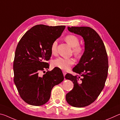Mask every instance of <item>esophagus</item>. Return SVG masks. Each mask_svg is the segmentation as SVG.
Listing matches in <instances>:
<instances>
[{
	"label": "esophagus",
	"mask_w": 120,
	"mask_h": 120,
	"mask_svg": "<svg viewBox=\"0 0 120 120\" xmlns=\"http://www.w3.org/2000/svg\"><path fill=\"white\" fill-rule=\"evenodd\" d=\"M63 74H64V77L65 76V75H66V72H65V71H63Z\"/></svg>",
	"instance_id": "1"
}]
</instances>
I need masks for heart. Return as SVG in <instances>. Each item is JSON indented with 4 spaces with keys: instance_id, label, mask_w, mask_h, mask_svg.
<instances>
[{
    "instance_id": "heart-1",
    "label": "heart",
    "mask_w": 120,
    "mask_h": 120,
    "mask_svg": "<svg viewBox=\"0 0 120 120\" xmlns=\"http://www.w3.org/2000/svg\"><path fill=\"white\" fill-rule=\"evenodd\" d=\"M64 40L67 43L69 44L72 48V52L76 57H80L84 53V48L80 45L79 40L76 36L72 34L66 35ZM57 41H54L51 45V52L52 54H55L57 52ZM75 63V60L72 58H58L53 61V66L63 70L69 69Z\"/></svg>"
}]
</instances>
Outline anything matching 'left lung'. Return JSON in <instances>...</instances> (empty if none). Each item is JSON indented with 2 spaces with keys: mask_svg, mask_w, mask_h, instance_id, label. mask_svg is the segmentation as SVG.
Segmentation results:
<instances>
[{
  "mask_svg": "<svg viewBox=\"0 0 120 120\" xmlns=\"http://www.w3.org/2000/svg\"><path fill=\"white\" fill-rule=\"evenodd\" d=\"M68 29L83 38L85 51L72 69L77 75L68 73L65 76L74 85L66 98L71 106L82 107L94 102L104 88L108 74V57L102 40L94 29L84 26H72Z\"/></svg>",
  "mask_w": 120,
  "mask_h": 120,
  "instance_id": "obj_1",
  "label": "left lung"
}]
</instances>
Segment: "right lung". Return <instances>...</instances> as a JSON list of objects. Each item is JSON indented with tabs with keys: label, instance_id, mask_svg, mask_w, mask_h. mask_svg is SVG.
I'll return each instance as SVG.
<instances>
[{
	"label": "right lung",
	"instance_id": "obj_1",
	"mask_svg": "<svg viewBox=\"0 0 120 120\" xmlns=\"http://www.w3.org/2000/svg\"><path fill=\"white\" fill-rule=\"evenodd\" d=\"M66 26L37 25L22 36L16 49L14 81L22 99L27 104L41 106L49 100L55 85L64 79L60 69L54 68L42 77L40 72L49 68L47 61L51 45L61 35Z\"/></svg>",
	"mask_w": 120,
	"mask_h": 120
}]
</instances>
